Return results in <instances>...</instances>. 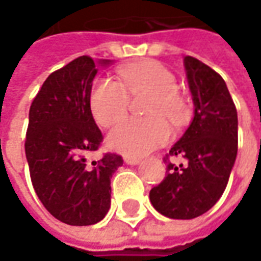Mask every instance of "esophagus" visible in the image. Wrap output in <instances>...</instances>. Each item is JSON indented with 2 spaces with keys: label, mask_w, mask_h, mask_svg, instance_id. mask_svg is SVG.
Here are the masks:
<instances>
[{
  "label": "esophagus",
  "mask_w": 261,
  "mask_h": 261,
  "mask_svg": "<svg viewBox=\"0 0 261 261\" xmlns=\"http://www.w3.org/2000/svg\"><path fill=\"white\" fill-rule=\"evenodd\" d=\"M124 162L127 165H130V166H136V165H139L141 160L137 158H131V156H124Z\"/></svg>",
  "instance_id": "34e87169"
}]
</instances>
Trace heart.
Listing matches in <instances>:
<instances>
[{"label": "heart", "instance_id": "obj_1", "mask_svg": "<svg viewBox=\"0 0 261 261\" xmlns=\"http://www.w3.org/2000/svg\"><path fill=\"white\" fill-rule=\"evenodd\" d=\"M122 84L103 77L95 84L91 92V111L102 127H111L127 115L130 94H150L153 101L148 107L146 121L127 120L117 125L107 137L108 147L115 151L141 158L169 141L172 131L165 117L172 124H180L188 115V105L177 94V79L159 62H140L121 70Z\"/></svg>", "mask_w": 261, "mask_h": 261}]
</instances>
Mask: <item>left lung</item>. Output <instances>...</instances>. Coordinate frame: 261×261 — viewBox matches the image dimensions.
I'll return each mask as SVG.
<instances>
[{
    "label": "left lung",
    "instance_id": "left-lung-1",
    "mask_svg": "<svg viewBox=\"0 0 261 261\" xmlns=\"http://www.w3.org/2000/svg\"><path fill=\"white\" fill-rule=\"evenodd\" d=\"M193 118L169 154L185 159L167 165L165 180L150 191L154 210L173 220H192L218 202L237 158L238 118L227 84L192 56L184 59Z\"/></svg>",
    "mask_w": 261,
    "mask_h": 261
}]
</instances>
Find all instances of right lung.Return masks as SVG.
I'll return each instance as SVG.
<instances>
[{
	"label": "right lung",
	"mask_w": 261,
	"mask_h": 261,
	"mask_svg": "<svg viewBox=\"0 0 261 261\" xmlns=\"http://www.w3.org/2000/svg\"><path fill=\"white\" fill-rule=\"evenodd\" d=\"M114 60H72L53 72L33 99L25 137L32 184L44 208L69 225H92L111 206V177L118 154L88 162L102 140L91 113L92 81Z\"/></svg>",
	"instance_id": "add662e5"
}]
</instances>
